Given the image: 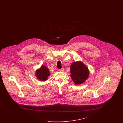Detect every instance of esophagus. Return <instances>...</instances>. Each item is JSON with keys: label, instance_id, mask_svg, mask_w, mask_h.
<instances>
[{"label": "esophagus", "instance_id": "1", "mask_svg": "<svg viewBox=\"0 0 123 123\" xmlns=\"http://www.w3.org/2000/svg\"><path fill=\"white\" fill-rule=\"evenodd\" d=\"M58 70H59V71H60V72H63V68H62L61 69H59Z\"/></svg>", "mask_w": 123, "mask_h": 123}]
</instances>
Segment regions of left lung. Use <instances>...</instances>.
Masks as SVG:
<instances>
[{
    "label": "left lung",
    "mask_w": 123,
    "mask_h": 123,
    "mask_svg": "<svg viewBox=\"0 0 123 123\" xmlns=\"http://www.w3.org/2000/svg\"><path fill=\"white\" fill-rule=\"evenodd\" d=\"M70 73L72 79L77 85L85 82L89 75L88 68L81 61L75 62L71 64Z\"/></svg>",
    "instance_id": "left-lung-1"
}]
</instances>
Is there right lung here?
I'll return each instance as SVG.
<instances>
[{"label":"right lung","instance_id":"obj_1","mask_svg":"<svg viewBox=\"0 0 123 123\" xmlns=\"http://www.w3.org/2000/svg\"><path fill=\"white\" fill-rule=\"evenodd\" d=\"M49 75V71L48 68L45 65H42L40 68L36 70V76L41 81H46Z\"/></svg>","mask_w":123,"mask_h":123}]
</instances>
